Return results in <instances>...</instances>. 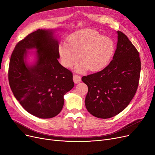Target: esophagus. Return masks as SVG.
I'll return each mask as SVG.
<instances>
[{"mask_svg": "<svg viewBox=\"0 0 155 155\" xmlns=\"http://www.w3.org/2000/svg\"><path fill=\"white\" fill-rule=\"evenodd\" d=\"M73 82H74L75 84H78L81 82V77L78 75L75 74L73 75Z\"/></svg>", "mask_w": 155, "mask_h": 155, "instance_id": "1", "label": "esophagus"}]
</instances>
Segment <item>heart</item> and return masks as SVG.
<instances>
[{
	"mask_svg": "<svg viewBox=\"0 0 155 155\" xmlns=\"http://www.w3.org/2000/svg\"><path fill=\"white\" fill-rule=\"evenodd\" d=\"M114 51V45L111 39L91 29L76 32L69 38L68 43L62 42L59 46L62 64L67 68L78 62L80 54L82 62L77 68L80 71L103 69L109 63Z\"/></svg>",
	"mask_w": 155,
	"mask_h": 155,
	"instance_id": "obj_1",
	"label": "heart"
}]
</instances>
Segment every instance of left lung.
I'll list each match as a JSON object with an SVG mask.
<instances>
[{
	"instance_id": "left-lung-1",
	"label": "left lung",
	"mask_w": 155,
	"mask_h": 155,
	"mask_svg": "<svg viewBox=\"0 0 155 155\" xmlns=\"http://www.w3.org/2000/svg\"><path fill=\"white\" fill-rule=\"evenodd\" d=\"M117 34L113 60L101 71L82 78L88 88L86 108L98 118L108 119L123 111L133 99L139 85L140 53L123 32L118 31Z\"/></svg>"
}]
</instances>
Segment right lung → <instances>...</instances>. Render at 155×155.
Listing matches in <instances>:
<instances>
[{
  "instance_id": "add662e5",
  "label": "right lung",
  "mask_w": 155,
  "mask_h": 155,
  "mask_svg": "<svg viewBox=\"0 0 155 155\" xmlns=\"http://www.w3.org/2000/svg\"><path fill=\"white\" fill-rule=\"evenodd\" d=\"M38 50L32 67L24 61L26 49ZM59 45L50 30L38 29L15 45L11 56L8 79L22 107L36 117L48 119L61 112L63 96L74 87L73 73L58 62Z\"/></svg>"
}]
</instances>
